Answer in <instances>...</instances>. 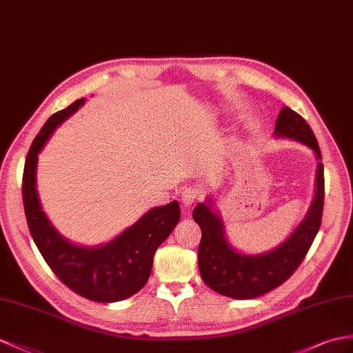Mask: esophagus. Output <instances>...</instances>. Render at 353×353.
Returning a JSON list of instances; mask_svg holds the SVG:
<instances>
[{
	"mask_svg": "<svg viewBox=\"0 0 353 353\" xmlns=\"http://www.w3.org/2000/svg\"><path fill=\"white\" fill-rule=\"evenodd\" d=\"M197 196H199V192L196 188H184V192L181 193V201L185 208H190V206L196 202Z\"/></svg>",
	"mask_w": 353,
	"mask_h": 353,
	"instance_id": "esophagus-1",
	"label": "esophagus"
}]
</instances>
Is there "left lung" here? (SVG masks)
<instances>
[{
  "label": "left lung",
  "instance_id": "8db88e82",
  "mask_svg": "<svg viewBox=\"0 0 353 353\" xmlns=\"http://www.w3.org/2000/svg\"><path fill=\"white\" fill-rule=\"evenodd\" d=\"M276 137H288L310 148L317 160L314 196L303 221L276 248L259 254L236 250L226 236L225 221L216 211L214 197L197 203L193 219L202 230L197 263L202 280L217 294L234 299H252L283 285L303 262L321 228L323 211V165L314 133L305 119L285 106L277 117Z\"/></svg>",
  "mask_w": 353,
  "mask_h": 353
}]
</instances>
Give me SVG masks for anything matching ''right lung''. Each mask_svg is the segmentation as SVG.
<instances>
[{
  "instance_id": "1",
  "label": "right lung",
  "mask_w": 353,
  "mask_h": 353,
  "mask_svg": "<svg viewBox=\"0 0 353 353\" xmlns=\"http://www.w3.org/2000/svg\"><path fill=\"white\" fill-rule=\"evenodd\" d=\"M85 99L50 117L34 139L25 161L22 197L30 234L43 259L67 288L96 303H117L137 294L150 279L154 253L181 217L176 201L154 206L110 241L97 245L72 243L55 229L37 193L39 154L57 127L83 106Z\"/></svg>"
}]
</instances>
